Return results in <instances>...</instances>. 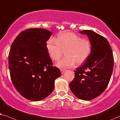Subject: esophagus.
Returning <instances> with one entry per match:
<instances>
[{
    "label": "esophagus",
    "mask_w": 120,
    "mask_h": 120,
    "mask_svg": "<svg viewBox=\"0 0 120 120\" xmlns=\"http://www.w3.org/2000/svg\"><path fill=\"white\" fill-rule=\"evenodd\" d=\"M65 71H66V70H64V69H61L60 70V71H61V73L63 74V73H64L65 72Z\"/></svg>",
    "instance_id": "obj_1"
}]
</instances>
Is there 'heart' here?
Segmentation results:
<instances>
[{
  "label": "heart",
  "instance_id": "b5f03b06",
  "mask_svg": "<svg viewBox=\"0 0 120 120\" xmlns=\"http://www.w3.org/2000/svg\"><path fill=\"white\" fill-rule=\"evenodd\" d=\"M46 47L49 56L54 61L59 60L65 50L66 56L56 64L60 68H71L76 63L77 65H81L87 60L92 50L89 40L72 32L60 33L56 40L49 39Z\"/></svg>",
  "mask_w": 120,
  "mask_h": 120
}]
</instances>
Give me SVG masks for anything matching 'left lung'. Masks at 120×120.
Segmentation results:
<instances>
[{"instance_id": "8db88e82", "label": "left lung", "mask_w": 120, "mask_h": 120, "mask_svg": "<svg viewBox=\"0 0 120 120\" xmlns=\"http://www.w3.org/2000/svg\"><path fill=\"white\" fill-rule=\"evenodd\" d=\"M89 37L92 45L90 55L75 72L70 88L78 98L90 100L100 95L108 86L114 67L111 46L106 38L91 30L80 32Z\"/></svg>"}]
</instances>
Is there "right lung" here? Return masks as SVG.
I'll return each mask as SVG.
<instances>
[{
  "mask_svg": "<svg viewBox=\"0 0 120 120\" xmlns=\"http://www.w3.org/2000/svg\"><path fill=\"white\" fill-rule=\"evenodd\" d=\"M52 33L43 28L21 32L14 40L9 54V68L14 87L24 98L37 101L54 90V82L61 76L52 66L46 44Z\"/></svg>",
  "mask_w": 120,
  "mask_h": 120,
  "instance_id": "obj_1",
  "label": "right lung"
}]
</instances>
